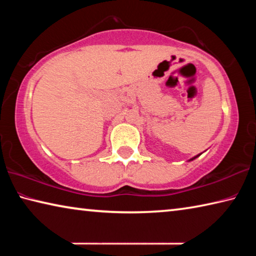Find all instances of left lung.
<instances>
[{
  "label": "left lung",
  "instance_id": "left-lung-1",
  "mask_svg": "<svg viewBox=\"0 0 256 256\" xmlns=\"http://www.w3.org/2000/svg\"><path fill=\"white\" fill-rule=\"evenodd\" d=\"M200 154H198V156H196V157H193V158H190V160H194V159H196V158H198V156H200Z\"/></svg>",
  "mask_w": 256,
  "mask_h": 256
}]
</instances>
